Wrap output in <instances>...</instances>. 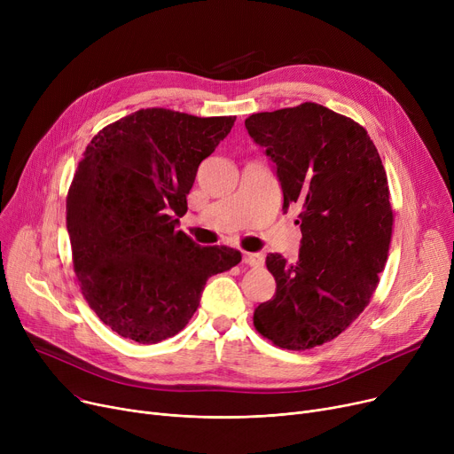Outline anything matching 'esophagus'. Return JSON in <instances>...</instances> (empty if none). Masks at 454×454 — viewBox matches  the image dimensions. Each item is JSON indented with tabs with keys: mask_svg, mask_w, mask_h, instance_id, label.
<instances>
[{
	"mask_svg": "<svg viewBox=\"0 0 454 454\" xmlns=\"http://www.w3.org/2000/svg\"><path fill=\"white\" fill-rule=\"evenodd\" d=\"M243 261L250 267H261V265H263L265 257H263V254H259V252H247L243 255Z\"/></svg>",
	"mask_w": 454,
	"mask_h": 454,
	"instance_id": "1",
	"label": "esophagus"
}]
</instances>
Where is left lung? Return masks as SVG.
<instances>
[{
  "label": "left lung",
  "mask_w": 454,
  "mask_h": 454,
  "mask_svg": "<svg viewBox=\"0 0 454 454\" xmlns=\"http://www.w3.org/2000/svg\"><path fill=\"white\" fill-rule=\"evenodd\" d=\"M245 127L272 160L283 211L298 206L300 255H267L276 279L254 325L285 349L329 342L356 318L385 269L394 213L383 161L353 119L317 103L252 114Z\"/></svg>",
  "instance_id": "obj_1"
}]
</instances>
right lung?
I'll list each match as a JSON object with an SVG mask.
<instances>
[{"label": "right lung", "instance_id": "1", "mask_svg": "<svg viewBox=\"0 0 454 454\" xmlns=\"http://www.w3.org/2000/svg\"><path fill=\"white\" fill-rule=\"evenodd\" d=\"M235 117L165 108L125 115L95 136L66 200V226L81 291L117 335L156 344L195 315L207 278L241 252L200 247L176 230L199 165Z\"/></svg>", "mask_w": 454, "mask_h": 454}]
</instances>
